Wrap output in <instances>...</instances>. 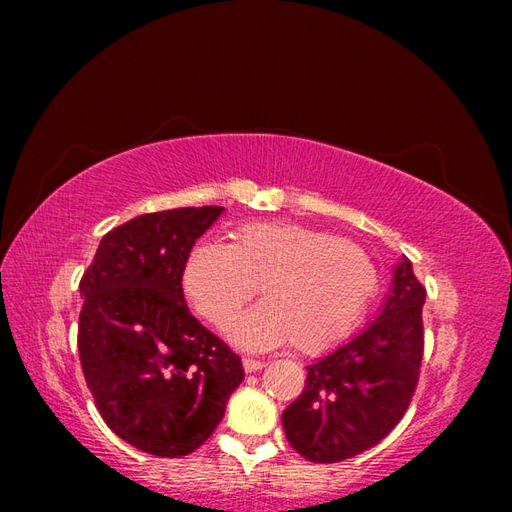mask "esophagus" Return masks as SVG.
<instances>
[{"label":"esophagus","instance_id":"1","mask_svg":"<svg viewBox=\"0 0 512 512\" xmlns=\"http://www.w3.org/2000/svg\"><path fill=\"white\" fill-rule=\"evenodd\" d=\"M262 367H265V363H262V361H256V359H243V369L247 371V374H254V371H260Z\"/></svg>","mask_w":512,"mask_h":512}]
</instances>
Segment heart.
Segmentation results:
<instances>
[{"label":"heart","mask_w":512,"mask_h":512,"mask_svg":"<svg viewBox=\"0 0 512 512\" xmlns=\"http://www.w3.org/2000/svg\"><path fill=\"white\" fill-rule=\"evenodd\" d=\"M260 286L265 303L232 329V342L262 350L292 342L301 354L331 350L352 333L378 290L363 247L292 222H252L230 243H196L183 290L200 316L226 329Z\"/></svg>","instance_id":"obj_1"}]
</instances>
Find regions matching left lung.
I'll return each mask as SVG.
<instances>
[{
  "mask_svg": "<svg viewBox=\"0 0 512 512\" xmlns=\"http://www.w3.org/2000/svg\"><path fill=\"white\" fill-rule=\"evenodd\" d=\"M425 288L401 256L378 316L350 342L307 365L305 389L284 410L290 446L335 463L376 446L401 421L423 359Z\"/></svg>",
  "mask_w": 512,
  "mask_h": 512,
  "instance_id": "left-lung-1",
  "label": "left lung"
}]
</instances>
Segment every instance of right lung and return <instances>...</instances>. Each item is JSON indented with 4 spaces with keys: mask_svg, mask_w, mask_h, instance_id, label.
<instances>
[{
    "mask_svg": "<svg viewBox=\"0 0 512 512\" xmlns=\"http://www.w3.org/2000/svg\"><path fill=\"white\" fill-rule=\"evenodd\" d=\"M224 207L138 215L102 237L81 280L79 354L121 440L158 457L194 453L243 380L241 359L192 314L183 267Z\"/></svg>",
    "mask_w": 512,
    "mask_h": 512,
    "instance_id": "obj_1",
    "label": "right lung"
}]
</instances>
